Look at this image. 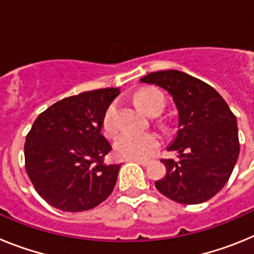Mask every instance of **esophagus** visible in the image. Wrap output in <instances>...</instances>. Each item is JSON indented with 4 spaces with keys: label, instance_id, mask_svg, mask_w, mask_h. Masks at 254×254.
I'll list each match as a JSON object with an SVG mask.
<instances>
[{
    "label": "esophagus",
    "instance_id": "esophagus-1",
    "mask_svg": "<svg viewBox=\"0 0 254 254\" xmlns=\"http://www.w3.org/2000/svg\"><path fill=\"white\" fill-rule=\"evenodd\" d=\"M131 161H134V163L140 164V165H143V167H146L147 164H149V161L147 160H137V159H134V160H131Z\"/></svg>",
    "mask_w": 254,
    "mask_h": 254
}]
</instances>
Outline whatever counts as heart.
Listing matches in <instances>:
<instances>
[{
	"label": "heart",
	"instance_id": "heart-1",
	"mask_svg": "<svg viewBox=\"0 0 254 254\" xmlns=\"http://www.w3.org/2000/svg\"><path fill=\"white\" fill-rule=\"evenodd\" d=\"M134 100L143 112L149 114H159L163 112L165 100L163 94L156 89H143L134 95ZM117 104L112 103L107 107L100 121V129L105 136H112L117 132ZM161 138L155 132L132 133L123 132L114 141V152L118 158L127 160H142L160 146Z\"/></svg>",
	"mask_w": 254,
	"mask_h": 254
}]
</instances>
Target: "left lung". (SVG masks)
Returning <instances> with one entry per match:
<instances>
[{"mask_svg": "<svg viewBox=\"0 0 254 254\" xmlns=\"http://www.w3.org/2000/svg\"><path fill=\"white\" fill-rule=\"evenodd\" d=\"M140 81L163 87L178 109V132L168 151H177L179 159H161L167 173L155 187L185 205L212 198L226 185L239 156L235 116L214 87L182 71L151 72Z\"/></svg>", "mask_w": 254, "mask_h": 254, "instance_id": "8db88e82", "label": "left lung"}]
</instances>
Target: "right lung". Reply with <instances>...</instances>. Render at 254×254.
<instances>
[{
	"instance_id": "1",
	"label": "right lung",
	"mask_w": 254,
	"mask_h": 254,
	"mask_svg": "<svg viewBox=\"0 0 254 254\" xmlns=\"http://www.w3.org/2000/svg\"><path fill=\"white\" fill-rule=\"evenodd\" d=\"M117 87L68 96L38 116L26 134L25 169L35 190L53 207L80 212L111 196L121 164L104 163L112 150L100 133Z\"/></svg>"
}]
</instances>
